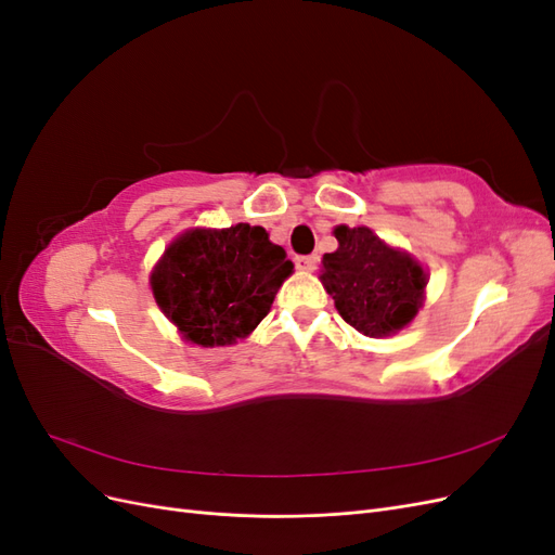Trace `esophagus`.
I'll list each match as a JSON object with an SVG mask.
<instances>
[{"instance_id": "esophagus-1", "label": "esophagus", "mask_w": 555, "mask_h": 555, "mask_svg": "<svg viewBox=\"0 0 555 555\" xmlns=\"http://www.w3.org/2000/svg\"><path fill=\"white\" fill-rule=\"evenodd\" d=\"M296 266L300 268V271H314L317 257L314 255H300V257H296Z\"/></svg>"}]
</instances>
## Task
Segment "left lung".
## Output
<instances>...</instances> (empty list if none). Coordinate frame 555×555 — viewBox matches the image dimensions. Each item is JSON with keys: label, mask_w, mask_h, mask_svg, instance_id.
<instances>
[{"label": "left lung", "mask_w": 555, "mask_h": 555, "mask_svg": "<svg viewBox=\"0 0 555 555\" xmlns=\"http://www.w3.org/2000/svg\"><path fill=\"white\" fill-rule=\"evenodd\" d=\"M335 238L340 245L322 259V284L345 322L371 338L408 326L422 308L424 268L367 227H338Z\"/></svg>", "instance_id": "left-lung-1"}]
</instances>
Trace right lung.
Segmentation results:
<instances>
[{"mask_svg":"<svg viewBox=\"0 0 555 555\" xmlns=\"http://www.w3.org/2000/svg\"><path fill=\"white\" fill-rule=\"evenodd\" d=\"M294 263L261 227L196 229L164 251L153 273L159 308L184 338L233 345L257 328Z\"/></svg>","mask_w":555,"mask_h":555,"instance_id":"obj_1","label":"right lung"}]
</instances>
